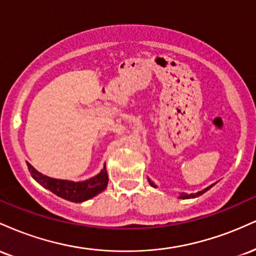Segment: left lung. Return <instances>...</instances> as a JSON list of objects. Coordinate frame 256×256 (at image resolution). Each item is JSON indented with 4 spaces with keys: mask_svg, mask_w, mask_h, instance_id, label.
Wrapping results in <instances>:
<instances>
[{
    "mask_svg": "<svg viewBox=\"0 0 256 256\" xmlns=\"http://www.w3.org/2000/svg\"><path fill=\"white\" fill-rule=\"evenodd\" d=\"M148 182H149V184L152 185V188H156V185H155L154 183H152V182L150 180V179L148 178ZM216 184V183H214ZM214 184H212V185H210V186H207L206 188V189H204V190H201V192H195V194H186V192H182V194H179V196L178 198H183V200H186V198H198V196H201L202 194H204L206 192H208V190L210 189V188L213 186Z\"/></svg>",
    "mask_w": 256,
    "mask_h": 256,
    "instance_id": "obj_1",
    "label": "left lung"
}]
</instances>
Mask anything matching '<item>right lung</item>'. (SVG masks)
Returning a JSON list of instances; mask_svg holds the SVG:
<instances>
[{"mask_svg":"<svg viewBox=\"0 0 256 256\" xmlns=\"http://www.w3.org/2000/svg\"><path fill=\"white\" fill-rule=\"evenodd\" d=\"M28 167L32 178L37 183H40L46 189L50 190L52 194L58 195V198H62L67 200V201L76 202V204L88 201V200L92 198L94 196L98 195L100 192H102L107 188L108 184V174L107 170H106V164L98 174L82 182H73L67 180V179L48 177V176H44L40 172H38L28 162Z\"/></svg>","mask_w":256,"mask_h":256,"instance_id":"obj_1","label":"right lung"}]
</instances>
